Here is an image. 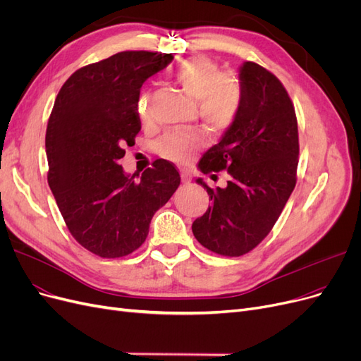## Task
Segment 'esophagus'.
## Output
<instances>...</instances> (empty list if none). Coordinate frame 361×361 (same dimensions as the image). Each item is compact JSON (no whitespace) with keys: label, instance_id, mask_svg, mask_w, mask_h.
<instances>
[{"label":"esophagus","instance_id":"esophagus-1","mask_svg":"<svg viewBox=\"0 0 361 361\" xmlns=\"http://www.w3.org/2000/svg\"><path fill=\"white\" fill-rule=\"evenodd\" d=\"M180 173H181V181L183 183H190L192 181V173L189 171H184L183 169Z\"/></svg>","mask_w":361,"mask_h":361}]
</instances>
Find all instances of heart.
Segmentation results:
<instances>
[{"label":"heart","mask_w":361,"mask_h":361,"mask_svg":"<svg viewBox=\"0 0 361 361\" xmlns=\"http://www.w3.org/2000/svg\"><path fill=\"white\" fill-rule=\"evenodd\" d=\"M172 77L181 89L197 102V113L212 129L229 128L243 102V86L238 78L221 74L220 66L205 56H192L178 63ZM137 113L141 120L150 116L149 95L137 98ZM204 144L199 130H172L157 144V150L173 162H184Z\"/></svg>","instance_id":"b5f03b06"}]
</instances>
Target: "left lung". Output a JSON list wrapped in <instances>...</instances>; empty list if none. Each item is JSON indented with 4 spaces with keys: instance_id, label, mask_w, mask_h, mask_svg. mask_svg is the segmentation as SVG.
I'll return each instance as SVG.
<instances>
[{
    "instance_id": "left-lung-1",
    "label": "left lung",
    "mask_w": 361,
    "mask_h": 361,
    "mask_svg": "<svg viewBox=\"0 0 361 361\" xmlns=\"http://www.w3.org/2000/svg\"><path fill=\"white\" fill-rule=\"evenodd\" d=\"M241 109L219 144L199 160L204 173L226 169L224 189L202 178L211 207L193 221L199 244L220 256L238 257L272 231L296 185L299 133L295 106L283 83L256 62L239 68Z\"/></svg>"
}]
</instances>
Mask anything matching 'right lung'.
Listing matches in <instances>:
<instances>
[{"instance_id":"add662e5","label":"right lung","mask_w":361,"mask_h":361,"mask_svg":"<svg viewBox=\"0 0 361 361\" xmlns=\"http://www.w3.org/2000/svg\"><path fill=\"white\" fill-rule=\"evenodd\" d=\"M171 53L129 50L77 70L61 87L46 130L47 181L66 228L93 255H130L149 235L154 212L180 185L173 164L157 159L140 181L118 159L135 144L137 98Z\"/></svg>"}]
</instances>
